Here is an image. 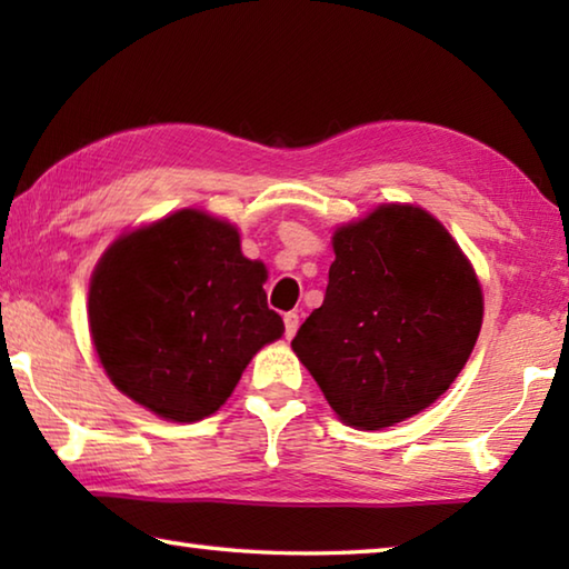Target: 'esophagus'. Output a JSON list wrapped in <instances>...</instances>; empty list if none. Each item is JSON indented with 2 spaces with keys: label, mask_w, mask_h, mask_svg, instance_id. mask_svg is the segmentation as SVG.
I'll return each instance as SVG.
<instances>
[{
  "label": "esophagus",
  "mask_w": 569,
  "mask_h": 569,
  "mask_svg": "<svg viewBox=\"0 0 569 569\" xmlns=\"http://www.w3.org/2000/svg\"><path fill=\"white\" fill-rule=\"evenodd\" d=\"M283 323H286V339H293L296 331H298V323H301V321H298V313H293V311L286 313Z\"/></svg>",
  "instance_id": "34e87169"
}]
</instances>
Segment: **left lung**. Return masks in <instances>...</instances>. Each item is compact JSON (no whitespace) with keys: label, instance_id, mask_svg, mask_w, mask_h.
Instances as JSON below:
<instances>
[{"label":"left lung","instance_id":"obj_1","mask_svg":"<svg viewBox=\"0 0 569 569\" xmlns=\"http://www.w3.org/2000/svg\"><path fill=\"white\" fill-rule=\"evenodd\" d=\"M333 253L291 346L343 423L393 427L465 369L485 313L477 273L435 216L399 203L341 226Z\"/></svg>","mask_w":569,"mask_h":569}]
</instances>
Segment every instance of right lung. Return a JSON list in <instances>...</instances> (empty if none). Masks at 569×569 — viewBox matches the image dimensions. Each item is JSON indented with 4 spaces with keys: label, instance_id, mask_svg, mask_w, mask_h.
<instances>
[{
    "label": "right lung",
    "instance_id": "add662e5",
    "mask_svg": "<svg viewBox=\"0 0 569 569\" xmlns=\"http://www.w3.org/2000/svg\"><path fill=\"white\" fill-rule=\"evenodd\" d=\"M266 266L240 253L238 230L178 210L120 236L90 283V333L124 397L168 421L223 407L248 361L281 339L268 308Z\"/></svg>",
    "mask_w": 569,
    "mask_h": 569
}]
</instances>
